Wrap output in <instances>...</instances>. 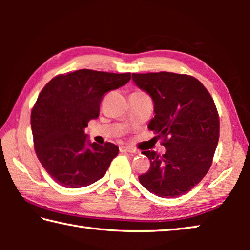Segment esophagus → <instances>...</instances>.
<instances>
[{
  "label": "esophagus",
  "mask_w": 250,
  "mask_h": 250,
  "mask_svg": "<svg viewBox=\"0 0 250 250\" xmlns=\"http://www.w3.org/2000/svg\"><path fill=\"white\" fill-rule=\"evenodd\" d=\"M120 152H128V153H137V150L131 146H120Z\"/></svg>",
  "instance_id": "obj_1"
}]
</instances>
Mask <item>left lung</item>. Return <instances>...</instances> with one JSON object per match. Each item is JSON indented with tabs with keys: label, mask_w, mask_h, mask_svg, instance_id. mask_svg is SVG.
<instances>
[{
	"label": "left lung",
	"mask_w": 250,
	"mask_h": 250,
	"mask_svg": "<svg viewBox=\"0 0 250 250\" xmlns=\"http://www.w3.org/2000/svg\"><path fill=\"white\" fill-rule=\"evenodd\" d=\"M133 83L154 104L147 128L164 138L166 153L143 151L150 170L139 176L147 191L177 197L200 183L211 166L219 138L214 100L196 78L167 71L132 74Z\"/></svg>",
	"instance_id": "8db88e82"
}]
</instances>
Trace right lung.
<instances>
[{"instance_id":"add662e5","label":"right lung","mask_w":250,"mask_h":250,"mask_svg":"<svg viewBox=\"0 0 250 250\" xmlns=\"http://www.w3.org/2000/svg\"><path fill=\"white\" fill-rule=\"evenodd\" d=\"M131 74L80 69L53 78L32 110L34 147L42 166L64 188H78L103 177L119 147L90 142L84 128L99 117L103 96L120 88Z\"/></svg>"}]
</instances>
